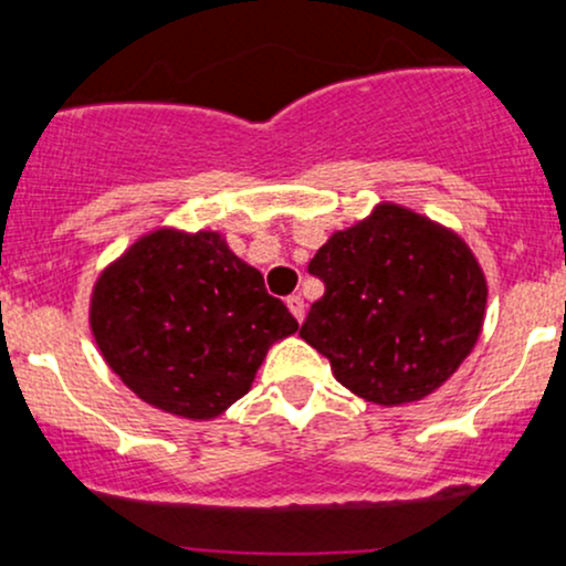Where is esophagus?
Segmentation results:
<instances>
[{
	"label": "esophagus",
	"instance_id": "esophagus-1",
	"mask_svg": "<svg viewBox=\"0 0 566 566\" xmlns=\"http://www.w3.org/2000/svg\"><path fill=\"white\" fill-rule=\"evenodd\" d=\"M287 308L297 322H303V316H306V303H303L301 295H290L287 297Z\"/></svg>",
	"mask_w": 566,
	"mask_h": 566
}]
</instances>
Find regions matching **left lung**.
I'll list each match as a JSON object with an SVG mask.
<instances>
[{
    "mask_svg": "<svg viewBox=\"0 0 566 566\" xmlns=\"http://www.w3.org/2000/svg\"><path fill=\"white\" fill-rule=\"evenodd\" d=\"M308 271L325 282L301 338L376 406L419 402L468 359L486 316V276L451 228L381 201L335 231Z\"/></svg>",
    "mask_w": 566,
    "mask_h": 566,
    "instance_id": "1",
    "label": "left lung"
}]
</instances>
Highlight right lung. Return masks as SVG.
Masks as SVG:
<instances>
[{"mask_svg": "<svg viewBox=\"0 0 566 566\" xmlns=\"http://www.w3.org/2000/svg\"><path fill=\"white\" fill-rule=\"evenodd\" d=\"M88 322L112 374L147 406L190 421L226 413L271 346L297 331L226 235L179 228L139 235L98 273Z\"/></svg>", "mask_w": 566, "mask_h": 566, "instance_id": "1", "label": "right lung"}]
</instances>
